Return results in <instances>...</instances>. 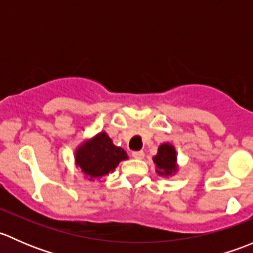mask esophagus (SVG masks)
<instances>
[{
  "label": "esophagus",
  "instance_id": "1",
  "mask_svg": "<svg viewBox=\"0 0 253 253\" xmlns=\"http://www.w3.org/2000/svg\"><path fill=\"white\" fill-rule=\"evenodd\" d=\"M132 157L134 158V159H143L144 158V153L142 152V150H139V152H133L132 153Z\"/></svg>",
  "mask_w": 253,
  "mask_h": 253
}]
</instances>
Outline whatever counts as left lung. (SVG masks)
Here are the masks:
<instances>
[{
  "label": "left lung",
  "mask_w": 253,
  "mask_h": 253,
  "mask_svg": "<svg viewBox=\"0 0 253 253\" xmlns=\"http://www.w3.org/2000/svg\"><path fill=\"white\" fill-rule=\"evenodd\" d=\"M153 162L155 164V171L159 176L171 177L177 174V153L171 143H162L158 147V153L153 157Z\"/></svg>",
  "instance_id": "left-lung-1"
}]
</instances>
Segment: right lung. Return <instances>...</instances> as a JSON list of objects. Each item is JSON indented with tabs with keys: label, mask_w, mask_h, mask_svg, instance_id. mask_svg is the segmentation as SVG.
I'll return each instance as SVG.
<instances>
[{
	"label": "right lung",
	"mask_w": 253,
	"mask_h": 253,
	"mask_svg": "<svg viewBox=\"0 0 253 253\" xmlns=\"http://www.w3.org/2000/svg\"><path fill=\"white\" fill-rule=\"evenodd\" d=\"M128 159L121 147H116L105 131H101L78 144L75 150L76 167L89 181L112 174L117 165Z\"/></svg>",
	"instance_id": "right-lung-1"
}]
</instances>
